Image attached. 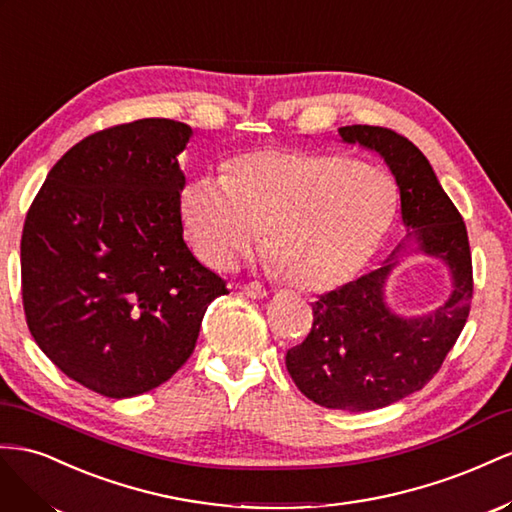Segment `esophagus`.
<instances>
[{
	"label": "esophagus",
	"mask_w": 512,
	"mask_h": 512,
	"mask_svg": "<svg viewBox=\"0 0 512 512\" xmlns=\"http://www.w3.org/2000/svg\"><path fill=\"white\" fill-rule=\"evenodd\" d=\"M242 294L244 296H248V298H253V300H261V298H266L268 296V289L261 285V283H248V285H244L242 287Z\"/></svg>",
	"instance_id": "esophagus-1"
}]
</instances>
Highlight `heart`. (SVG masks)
Instances as JSON below:
<instances>
[{
	"instance_id": "b5f03b06",
	"label": "heart",
	"mask_w": 512,
	"mask_h": 512,
	"mask_svg": "<svg viewBox=\"0 0 512 512\" xmlns=\"http://www.w3.org/2000/svg\"><path fill=\"white\" fill-rule=\"evenodd\" d=\"M180 212L197 257L229 270L264 240L276 270L326 291L356 276L397 212L390 173L369 160L289 148L240 154L225 175L193 173Z\"/></svg>"
}]
</instances>
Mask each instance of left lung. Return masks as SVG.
Returning a JSON list of instances; mask_svg holds the SVG:
<instances>
[{"label":"left lung","instance_id":"1","mask_svg":"<svg viewBox=\"0 0 512 512\" xmlns=\"http://www.w3.org/2000/svg\"><path fill=\"white\" fill-rule=\"evenodd\" d=\"M343 143L384 160L401 195L405 240L382 266L313 302V328L285 364L302 394L330 410L371 412L420 390L442 367L470 315L467 229L433 167L412 141L382 126H343ZM410 254L440 258L451 294L437 310L405 318L385 302L391 270Z\"/></svg>","mask_w":512,"mask_h":512}]
</instances>
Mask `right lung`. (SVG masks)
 <instances>
[{
    "label": "right lung",
    "mask_w": 512,
    "mask_h": 512,
    "mask_svg": "<svg viewBox=\"0 0 512 512\" xmlns=\"http://www.w3.org/2000/svg\"><path fill=\"white\" fill-rule=\"evenodd\" d=\"M193 128L148 118L85 137L27 212V328L57 369L111 399L148 392L193 354L201 319L229 294L182 236L178 156Z\"/></svg>",
    "instance_id": "1"
}]
</instances>
